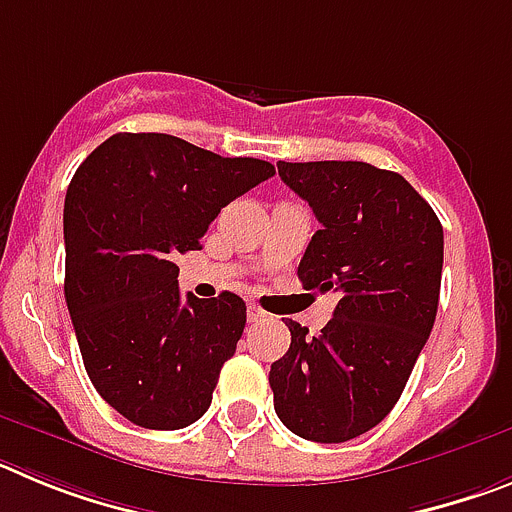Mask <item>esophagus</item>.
<instances>
[{"instance_id": "esophagus-1", "label": "esophagus", "mask_w": 512, "mask_h": 512, "mask_svg": "<svg viewBox=\"0 0 512 512\" xmlns=\"http://www.w3.org/2000/svg\"><path fill=\"white\" fill-rule=\"evenodd\" d=\"M266 318H269V315H266L259 305H248V323H261V320Z\"/></svg>"}]
</instances>
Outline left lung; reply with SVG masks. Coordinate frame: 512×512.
I'll return each mask as SVG.
<instances>
[{
	"label": "left lung",
	"instance_id": "obj_1",
	"mask_svg": "<svg viewBox=\"0 0 512 512\" xmlns=\"http://www.w3.org/2000/svg\"><path fill=\"white\" fill-rule=\"evenodd\" d=\"M277 169L320 223L297 277L338 302L320 336L287 320L292 343L269 372L274 410L307 441H351L395 408L431 336L443 228L395 171L364 161H279Z\"/></svg>",
	"mask_w": 512,
	"mask_h": 512
}]
</instances>
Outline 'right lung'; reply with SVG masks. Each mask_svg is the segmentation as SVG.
<instances>
[{"label":"right lung","instance_id":"right-lung-1","mask_svg":"<svg viewBox=\"0 0 512 512\" xmlns=\"http://www.w3.org/2000/svg\"><path fill=\"white\" fill-rule=\"evenodd\" d=\"M274 176L164 133H117L76 169L63 205L66 305L94 390L151 431L207 413L246 328L233 292L179 295L176 253L197 251L217 212Z\"/></svg>","mask_w":512,"mask_h":512}]
</instances>
